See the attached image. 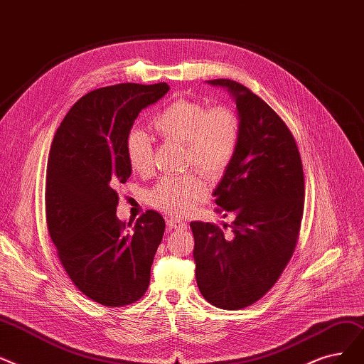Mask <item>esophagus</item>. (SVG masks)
Masks as SVG:
<instances>
[{
  "instance_id": "1",
  "label": "esophagus",
  "mask_w": 364,
  "mask_h": 364,
  "mask_svg": "<svg viewBox=\"0 0 364 364\" xmlns=\"http://www.w3.org/2000/svg\"><path fill=\"white\" fill-rule=\"evenodd\" d=\"M167 227L170 230H183L186 227V223L182 219H178V218H168L167 219Z\"/></svg>"
}]
</instances>
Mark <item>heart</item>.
Masks as SVG:
<instances>
[{
	"mask_svg": "<svg viewBox=\"0 0 364 364\" xmlns=\"http://www.w3.org/2000/svg\"><path fill=\"white\" fill-rule=\"evenodd\" d=\"M161 139L183 144L186 166H194L205 178L223 176L240 142V118L228 105L210 107L201 100L176 99L151 121ZM126 157L130 168L146 176L152 171L149 137L132 130L126 137ZM209 196V185L200 175L164 178L148 193V203L164 213L183 216Z\"/></svg>",
	"mask_w": 364,
	"mask_h": 364,
	"instance_id": "b5f03b06",
	"label": "heart"
}]
</instances>
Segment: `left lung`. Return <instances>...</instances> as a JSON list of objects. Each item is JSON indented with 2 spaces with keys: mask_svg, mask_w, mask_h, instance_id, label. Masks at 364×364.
<instances>
[{
  "mask_svg": "<svg viewBox=\"0 0 364 364\" xmlns=\"http://www.w3.org/2000/svg\"><path fill=\"white\" fill-rule=\"evenodd\" d=\"M237 105L240 142L213 191L219 213H234L231 234L210 222H191L196 279L207 302L246 308L280 279L295 252L305 182L299 149L284 121L252 90L232 80H209Z\"/></svg>",
  "mask_w": 364,
  "mask_h": 364,
  "instance_id": "8db88e82",
  "label": "left lung"
}]
</instances>
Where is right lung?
Masks as SVG:
<instances>
[{
	"label": "right lung",
	"instance_id": "right-lung-1",
	"mask_svg": "<svg viewBox=\"0 0 364 364\" xmlns=\"http://www.w3.org/2000/svg\"><path fill=\"white\" fill-rule=\"evenodd\" d=\"M168 89L166 82H126L93 90L69 109L51 142L48 234L69 279L100 305L133 304L149 286L164 219L146 210L134 225L118 220L115 189L132 175L126 137L134 119Z\"/></svg>",
	"mask_w": 364,
	"mask_h": 364
}]
</instances>
